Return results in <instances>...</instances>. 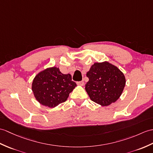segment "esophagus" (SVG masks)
Wrapping results in <instances>:
<instances>
[{
  "instance_id": "obj_1",
  "label": "esophagus",
  "mask_w": 153,
  "mask_h": 153,
  "mask_svg": "<svg viewBox=\"0 0 153 153\" xmlns=\"http://www.w3.org/2000/svg\"><path fill=\"white\" fill-rule=\"evenodd\" d=\"M77 84L78 85H80V86H83V85H84V82L83 81H77Z\"/></svg>"
}]
</instances>
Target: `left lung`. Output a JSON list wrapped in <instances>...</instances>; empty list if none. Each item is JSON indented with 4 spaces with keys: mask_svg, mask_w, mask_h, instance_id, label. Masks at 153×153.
<instances>
[{
    "mask_svg": "<svg viewBox=\"0 0 153 153\" xmlns=\"http://www.w3.org/2000/svg\"><path fill=\"white\" fill-rule=\"evenodd\" d=\"M85 90L91 100L107 106L118 100L125 86L123 73L108 62H96L87 73Z\"/></svg>",
    "mask_w": 153,
    "mask_h": 153,
    "instance_id": "8db88e82",
    "label": "left lung"
}]
</instances>
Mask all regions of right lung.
<instances>
[{"instance_id":"right-lung-1","label":"right lung","mask_w":153,"mask_h":153,"mask_svg":"<svg viewBox=\"0 0 153 153\" xmlns=\"http://www.w3.org/2000/svg\"><path fill=\"white\" fill-rule=\"evenodd\" d=\"M76 87L70 74H63L56 67L47 68L34 77L32 90L41 104L54 108L65 102Z\"/></svg>"}]
</instances>
